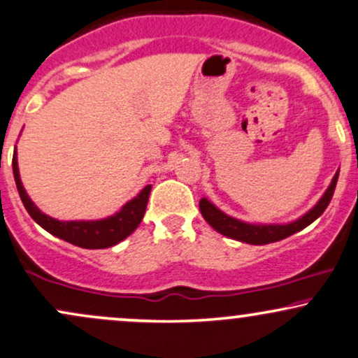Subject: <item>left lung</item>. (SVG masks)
Wrapping results in <instances>:
<instances>
[{"label":"left lung","mask_w":358,"mask_h":358,"mask_svg":"<svg viewBox=\"0 0 358 358\" xmlns=\"http://www.w3.org/2000/svg\"><path fill=\"white\" fill-rule=\"evenodd\" d=\"M338 172L331 179L329 189L325 191V194L320 197L317 204L310 209L308 213L303 214L301 217H298L296 221L288 222V224H253V222H245L239 221L236 217H231L228 214H224L221 209H217L211 201H208L206 197L199 201V209L201 214L206 221L209 222V226L217 231V233L224 234L231 239H236V241L248 243V245H268V243L280 241L292 234L298 233V231L305 229L306 226L312 224L315 220L322 216L323 211L327 209V206L330 204L331 197H334L335 186H337L338 180Z\"/></svg>","instance_id":"1"}]
</instances>
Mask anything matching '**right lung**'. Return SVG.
Listing matches in <instances>:
<instances>
[{
    "label": "right lung",
    "mask_w": 358,
    "mask_h": 358,
    "mask_svg": "<svg viewBox=\"0 0 358 358\" xmlns=\"http://www.w3.org/2000/svg\"><path fill=\"white\" fill-rule=\"evenodd\" d=\"M13 176H15L16 187H18L20 197L23 206L27 208L29 216L35 220L45 231H48L53 236L63 239V241L71 243V245L87 248V250H102V248H110L117 243L124 241L129 234H132L142 217L145 214L147 201L152 186H145L138 194L130 199L127 204L122 206L119 213L113 216L105 217L99 221H58L53 217L46 216L36 208L35 203L29 199L24 191L23 184L20 179L18 159H16V147L13 154Z\"/></svg>",
    "instance_id": "obj_1"
}]
</instances>
